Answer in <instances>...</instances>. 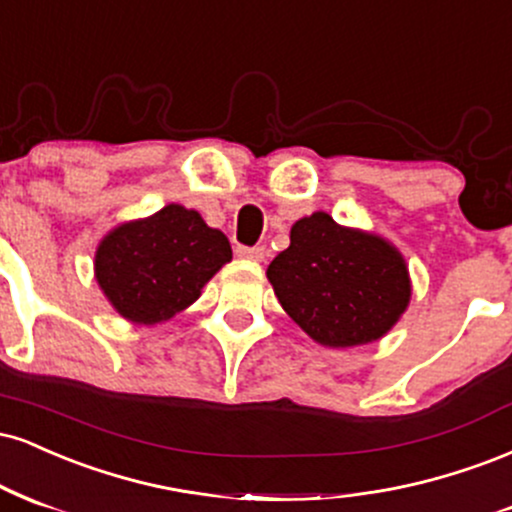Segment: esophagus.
<instances>
[{"label": "esophagus", "mask_w": 512, "mask_h": 512, "mask_svg": "<svg viewBox=\"0 0 512 512\" xmlns=\"http://www.w3.org/2000/svg\"><path fill=\"white\" fill-rule=\"evenodd\" d=\"M237 256L239 258H249V261H263L266 258V249H261V246H237Z\"/></svg>", "instance_id": "1"}]
</instances>
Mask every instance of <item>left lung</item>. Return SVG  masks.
I'll return each instance as SVG.
<instances>
[{
	"instance_id": "8db88e82",
	"label": "left lung",
	"mask_w": 512,
	"mask_h": 512,
	"mask_svg": "<svg viewBox=\"0 0 512 512\" xmlns=\"http://www.w3.org/2000/svg\"><path fill=\"white\" fill-rule=\"evenodd\" d=\"M266 275L287 316L333 350L381 340L412 299L400 251L381 234L338 225L323 210L294 222L290 246Z\"/></svg>"
}]
</instances>
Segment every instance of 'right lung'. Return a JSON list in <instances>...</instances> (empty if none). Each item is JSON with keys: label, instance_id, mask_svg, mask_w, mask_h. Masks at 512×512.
Masks as SVG:
<instances>
[{"label": "right lung", "instance_id": "right-lung-1", "mask_svg": "<svg viewBox=\"0 0 512 512\" xmlns=\"http://www.w3.org/2000/svg\"><path fill=\"white\" fill-rule=\"evenodd\" d=\"M232 261V246L198 210L179 203L117 225L95 249V280L112 309L136 326L170 321Z\"/></svg>", "mask_w": 512, "mask_h": 512}]
</instances>
